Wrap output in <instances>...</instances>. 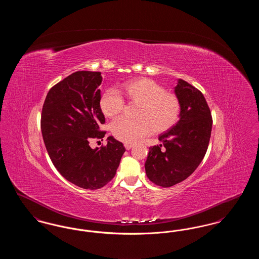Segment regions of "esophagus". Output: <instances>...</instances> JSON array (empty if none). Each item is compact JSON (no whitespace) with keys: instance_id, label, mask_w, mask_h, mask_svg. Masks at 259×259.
<instances>
[{"instance_id":"obj_1","label":"esophagus","mask_w":259,"mask_h":259,"mask_svg":"<svg viewBox=\"0 0 259 259\" xmlns=\"http://www.w3.org/2000/svg\"><path fill=\"white\" fill-rule=\"evenodd\" d=\"M134 146V144H130V143H125L124 144V147L125 148L127 149V150H129V149H131V148Z\"/></svg>"}]
</instances>
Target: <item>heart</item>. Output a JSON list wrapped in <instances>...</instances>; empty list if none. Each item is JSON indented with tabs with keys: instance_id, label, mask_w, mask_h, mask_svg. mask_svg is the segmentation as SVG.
I'll return each mask as SVG.
<instances>
[{
	"instance_id": "b5f03b06",
	"label": "heart",
	"mask_w": 259,
	"mask_h": 259,
	"mask_svg": "<svg viewBox=\"0 0 259 259\" xmlns=\"http://www.w3.org/2000/svg\"><path fill=\"white\" fill-rule=\"evenodd\" d=\"M119 92L132 104L138 105L137 119L120 117L111 125L112 135L123 143H133L152 131L169 130L179 119L181 105L178 97L149 78L132 79L122 84ZM100 109L107 117L113 118L123 111L124 100L117 90L108 89L100 98Z\"/></svg>"
}]
</instances>
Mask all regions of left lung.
<instances>
[{
  "instance_id": "8db88e82",
  "label": "left lung",
  "mask_w": 259,
  "mask_h": 259,
  "mask_svg": "<svg viewBox=\"0 0 259 259\" xmlns=\"http://www.w3.org/2000/svg\"><path fill=\"white\" fill-rule=\"evenodd\" d=\"M180 120L149 148L145 169L149 181L170 187L187 179L202 162L209 146L212 119L206 99L197 88L178 79Z\"/></svg>"
}]
</instances>
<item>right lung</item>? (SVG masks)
<instances>
[{"label":"right lung","instance_id":"1","mask_svg":"<svg viewBox=\"0 0 259 259\" xmlns=\"http://www.w3.org/2000/svg\"><path fill=\"white\" fill-rule=\"evenodd\" d=\"M100 72L79 71L70 74L49 91L40 128L50 159L57 171L84 189H99L111 182L125 152L123 144L112 136L107 146L91 148V139L106 134L100 109Z\"/></svg>","mask_w":259,"mask_h":259}]
</instances>
